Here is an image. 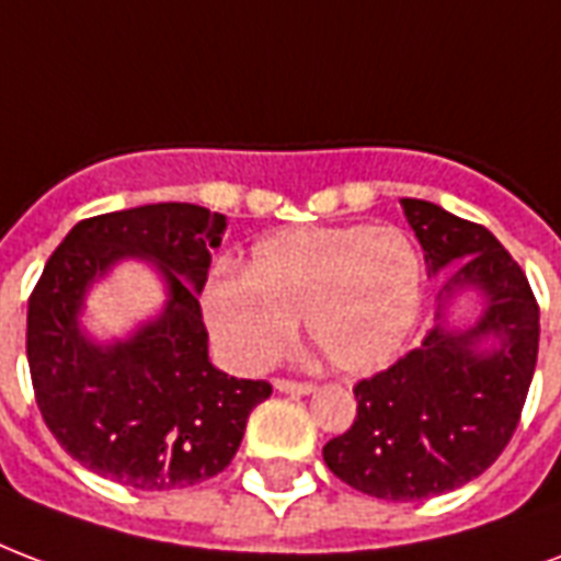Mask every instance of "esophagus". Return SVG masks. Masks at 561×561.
<instances>
[{"mask_svg":"<svg viewBox=\"0 0 561 561\" xmlns=\"http://www.w3.org/2000/svg\"><path fill=\"white\" fill-rule=\"evenodd\" d=\"M275 390L280 393H293V396H307L313 393L316 387L310 381H289V378H275Z\"/></svg>","mask_w":561,"mask_h":561,"instance_id":"34e87169","label":"esophagus"}]
</instances>
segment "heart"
Segmentation results:
<instances>
[{
	"label": "heart",
	"mask_w": 561,
	"mask_h": 561,
	"mask_svg": "<svg viewBox=\"0 0 561 561\" xmlns=\"http://www.w3.org/2000/svg\"><path fill=\"white\" fill-rule=\"evenodd\" d=\"M423 263L396 227H289L251 248L245 272H216L204 319L227 364L245 373L284 355L293 322L343 373H373L411 340Z\"/></svg>",
	"instance_id": "b5f03b06"
}]
</instances>
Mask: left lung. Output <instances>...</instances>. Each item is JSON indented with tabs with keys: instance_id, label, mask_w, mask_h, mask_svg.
Masks as SVG:
<instances>
[{
	"instance_id": "obj_1",
	"label": "left lung",
	"mask_w": 561,
	"mask_h": 561,
	"mask_svg": "<svg viewBox=\"0 0 561 561\" xmlns=\"http://www.w3.org/2000/svg\"><path fill=\"white\" fill-rule=\"evenodd\" d=\"M428 277L444 275L435 325L390 369L355 387L357 416L328 440V470L390 503L440 496L485 473L512 440L538 357V305L520 265L482 225L402 197ZM473 288V327L448 322V301Z\"/></svg>"
}]
</instances>
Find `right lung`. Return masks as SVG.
Segmentation results:
<instances>
[{
  "label": "right lung",
  "mask_w": 561,
  "mask_h": 561,
  "mask_svg": "<svg viewBox=\"0 0 561 561\" xmlns=\"http://www.w3.org/2000/svg\"><path fill=\"white\" fill-rule=\"evenodd\" d=\"M227 218L195 204H147L79 221L28 298L25 355L44 423L88 470L138 491H174L233 461L272 385L221 373L197 296ZM124 259L167 284L163 313L124 341L81 325L87 293Z\"/></svg>",
  "instance_id": "obj_1"
}]
</instances>
